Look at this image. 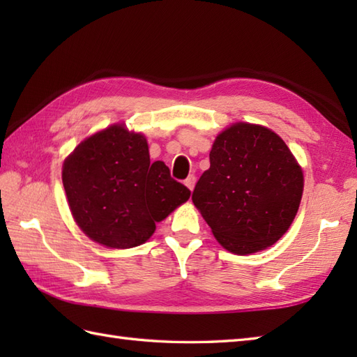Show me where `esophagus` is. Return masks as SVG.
Masks as SVG:
<instances>
[{
    "mask_svg": "<svg viewBox=\"0 0 357 357\" xmlns=\"http://www.w3.org/2000/svg\"><path fill=\"white\" fill-rule=\"evenodd\" d=\"M195 183H196V178L193 176V174H190V176H188L185 181H184V184L190 188V190H193L195 188Z\"/></svg>",
    "mask_w": 357,
    "mask_h": 357,
    "instance_id": "esophagus-1",
    "label": "esophagus"
}]
</instances>
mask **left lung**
<instances>
[{"label":"left lung","instance_id":"left-lung-1","mask_svg":"<svg viewBox=\"0 0 357 357\" xmlns=\"http://www.w3.org/2000/svg\"><path fill=\"white\" fill-rule=\"evenodd\" d=\"M302 192L304 174L287 144L267 127L236 123L216 136L192 201L219 244L250 255L282 238Z\"/></svg>","mask_w":357,"mask_h":357}]
</instances>
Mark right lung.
I'll return each instance as SVG.
<instances>
[{
    "label": "right lung",
    "mask_w": 357,
    "mask_h": 357,
    "mask_svg": "<svg viewBox=\"0 0 357 357\" xmlns=\"http://www.w3.org/2000/svg\"><path fill=\"white\" fill-rule=\"evenodd\" d=\"M63 184L75 222L98 244L132 248L190 198L162 161L150 162L146 136L110 126L66 158Z\"/></svg>",
    "instance_id": "add662e5"
}]
</instances>
